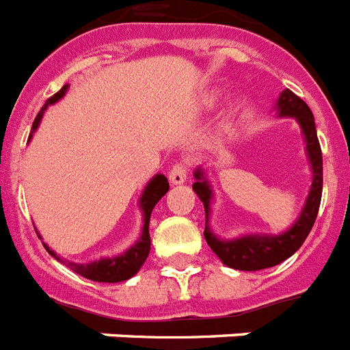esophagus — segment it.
Segmentation results:
<instances>
[{"label": "esophagus", "instance_id": "1", "mask_svg": "<svg viewBox=\"0 0 350 350\" xmlns=\"http://www.w3.org/2000/svg\"><path fill=\"white\" fill-rule=\"evenodd\" d=\"M187 178V166L186 164H177V166H173L172 172H170V182H172L173 186H180L184 184Z\"/></svg>", "mask_w": 350, "mask_h": 350}]
</instances>
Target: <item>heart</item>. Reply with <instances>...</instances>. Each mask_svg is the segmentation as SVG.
<instances>
[{
    "label": "heart",
    "mask_w": 350,
    "mask_h": 350,
    "mask_svg": "<svg viewBox=\"0 0 350 350\" xmlns=\"http://www.w3.org/2000/svg\"><path fill=\"white\" fill-rule=\"evenodd\" d=\"M209 100H215V96H211V98H209Z\"/></svg>",
    "instance_id": "b5f03b06"
}]
</instances>
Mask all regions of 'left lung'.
I'll list each match as a JSON object with an SVG mask.
<instances>
[{
    "mask_svg": "<svg viewBox=\"0 0 350 350\" xmlns=\"http://www.w3.org/2000/svg\"><path fill=\"white\" fill-rule=\"evenodd\" d=\"M279 118H295L302 130V137L306 144V155L310 161L311 170V186L308 198L304 202V207L297 216V220L291 224L290 229L279 234H243L234 239H221L211 230V204L215 198V191L211 186V180L207 177V170L202 166L195 170L193 177V191L198 195L200 202L206 209V236L207 245L211 250L221 259L225 267L234 268V270H245V272H256L262 268L275 267L284 259L291 258L293 254L302 247V243L308 238L311 227H313L317 215H319L320 200H322V150H320L319 135H317V126H314V118L311 109L304 100H300L295 92L290 89L279 94L277 103L273 107Z\"/></svg>",
    "mask_w": 350,
    "mask_h": 350,
    "instance_id": "1",
    "label": "left lung"
}]
</instances>
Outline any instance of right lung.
<instances>
[{
	"label": "right lung",
	"mask_w": 350,
	"mask_h": 350,
	"mask_svg": "<svg viewBox=\"0 0 350 350\" xmlns=\"http://www.w3.org/2000/svg\"><path fill=\"white\" fill-rule=\"evenodd\" d=\"M68 89H69V83H66L64 88L60 89L57 94H53V96L46 100L44 107L40 109L36 121H33V125H31V132L28 139H31L33 134H36L37 126H39L40 120H42V116H44L46 109H48L50 105H53V103L59 102V100H62L66 92H68ZM168 189H170L168 178L164 177L163 173H157V175H154V177L150 178L148 184L144 186L139 198V209L141 213H143V229H141L139 238H137V241H135L132 247L126 248L125 252L118 254V256H112V258H100L89 262H75V261H69V259L60 258L59 254L55 252V250H51L46 243L42 245H44V248L48 250V254H50L51 258H55L59 262H62V265H66L68 268H71L75 273L85 277V279H91V281H96V282L126 281V279L134 277L135 273L139 272V268L143 267L146 258H148L150 216H152V211H154L155 204H157V202L161 200L166 193H168Z\"/></svg>",
	"instance_id": "obj_1"
}]
</instances>
